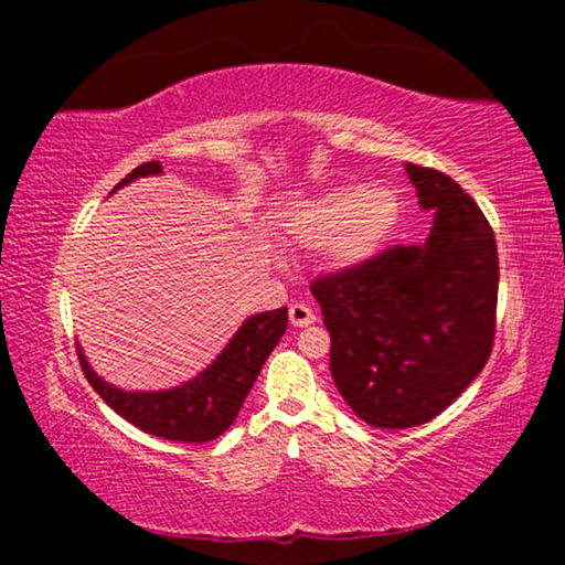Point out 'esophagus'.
I'll return each mask as SVG.
<instances>
[{"label": "esophagus", "instance_id": "1", "mask_svg": "<svg viewBox=\"0 0 565 565\" xmlns=\"http://www.w3.org/2000/svg\"><path fill=\"white\" fill-rule=\"evenodd\" d=\"M289 319H291L294 327L303 329V327H311V323L317 321V313H313L306 303H291L289 306Z\"/></svg>", "mask_w": 565, "mask_h": 565}]
</instances>
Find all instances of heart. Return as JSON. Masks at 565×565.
I'll return each instance as SVG.
<instances>
[{"label":"heart","instance_id":"obj_1","mask_svg":"<svg viewBox=\"0 0 565 565\" xmlns=\"http://www.w3.org/2000/svg\"><path fill=\"white\" fill-rule=\"evenodd\" d=\"M396 224L398 202L391 191L349 184L296 204L284 218V234L309 252L329 248L339 269H356L386 246Z\"/></svg>","mask_w":565,"mask_h":565}]
</instances>
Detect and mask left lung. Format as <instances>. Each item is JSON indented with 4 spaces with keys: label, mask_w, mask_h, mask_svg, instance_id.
Wrapping results in <instances>:
<instances>
[{
    "label": "left lung",
    "mask_w": 565,
    "mask_h": 565,
    "mask_svg": "<svg viewBox=\"0 0 565 565\" xmlns=\"http://www.w3.org/2000/svg\"><path fill=\"white\" fill-rule=\"evenodd\" d=\"M426 242L311 284L331 333V376L369 426L436 418L481 374L493 349L499 252L481 209L451 177L406 164Z\"/></svg>",
    "instance_id": "1"
}]
</instances>
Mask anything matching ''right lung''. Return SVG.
Wrapping results in <instances>:
<instances>
[{"mask_svg":"<svg viewBox=\"0 0 565 565\" xmlns=\"http://www.w3.org/2000/svg\"><path fill=\"white\" fill-rule=\"evenodd\" d=\"M161 171L164 169L159 161H147L124 177L114 191L141 177H157ZM286 323H289L286 306L254 313L238 327L232 341L202 374L164 391H124L111 386L94 374L79 343H76V353L92 388L129 424L167 441L204 444L222 436L234 424L264 361L284 337Z\"/></svg>","mask_w":565,"mask_h":565,"instance_id":"right-lung-1","label":"right lung"}]
</instances>
